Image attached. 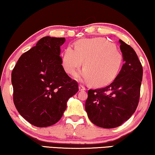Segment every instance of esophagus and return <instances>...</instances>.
<instances>
[{
  "instance_id": "34e87169",
  "label": "esophagus",
  "mask_w": 155,
  "mask_h": 155,
  "mask_svg": "<svg viewBox=\"0 0 155 155\" xmlns=\"http://www.w3.org/2000/svg\"><path fill=\"white\" fill-rule=\"evenodd\" d=\"M78 88H79V90L80 91H84V90H86V88H85V87L83 86V85H82V84H80L79 87H78Z\"/></svg>"
}]
</instances>
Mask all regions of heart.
<instances>
[{
    "mask_svg": "<svg viewBox=\"0 0 155 155\" xmlns=\"http://www.w3.org/2000/svg\"><path fill=\"white\" fill-rule=\"evenodd\" d=\"M84 61V70L76 74L78 80L101 87L113 82L122 64V55L117 48L104 38L82 39L76 42L75 49L68 47L63 54L64 71L73 75Z\"/></svg>",
    "mask_w": 155,
    "mask_h": 155,
    "instance_id": "heart-1",
    "label": "heart"
}]
</instances>
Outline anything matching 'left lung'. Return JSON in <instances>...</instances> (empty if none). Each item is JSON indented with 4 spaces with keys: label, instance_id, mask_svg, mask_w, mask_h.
Masks as SVG:
<instances>
[{
    "label": "left lung",
    "instance_id": "1",
    "mask_svg": "<svg viewBox=\"0 0 155 155\" xmlns=\"http://www.w3.org/2000/svg\"><path fill=\"white\" fill-rule=\"evenodd\" d=\"M120 50L124 64L110 84L89 89L85 110L96 126L112 129L126 122L136 111L140 97L143 67L136 51L122 40Z\"/></svg>",
    "mask_w": 155,
    "mask_h": 155
}]
</instances>
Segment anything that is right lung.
<instances>
[{
	"mask_svg": "<svg viewBox=\"0 0 155 155\" xmlns=\"http://www.w3.org/2000/svg\"><path fill=\"white\" fill-rule=\"evenodd\" d=\"M65 38L45 36L24 53L12 73L13 101L21 116L38 127L59 121L78 84L65 72L60 47Z\"/></svg>",
	"mask_w": 155,
	"mask_h": 155,
	"instance_id": "right-lung-1",
	"label": "right lung"
}]
</instances>
